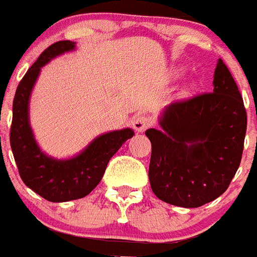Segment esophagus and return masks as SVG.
Wrapping results in <instances>:
<instances>
[{
	"label": "esophagus",
	"mask_w": 257,
	"mask_h": 257,
	"mask_svg": "<svg viewBox=\"0 0 257 257\" xmlns=\"http://www.w3.org/2000/svg\"><path fill=\"white\" fill-rule=\"evenodd\" d=\"M151 124H152V119H151L150 117H147V115H138L133 122L134 128H135L138 133H144Z\"/></svg>",
	"instance_id": "1"
}]
</instances>
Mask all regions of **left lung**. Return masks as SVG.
<instances>
[{"mask_svg": "<svg viewBox=\"0 0 257 257\" xmlns=\"http://www.w3.org/2000/svg\"><path fill=\"white\" fill-rule=\"evenodd\" d=\"M160 126L146 131L152 143L148 177L160 200L197 208L226 191L242 160L247 114L222 60L213 92L168 105Z\"/></svg>", "mask_w": 257, "mask_h": 257, "instance_id": "obj_1", "label": "left lung"}]
</instances>
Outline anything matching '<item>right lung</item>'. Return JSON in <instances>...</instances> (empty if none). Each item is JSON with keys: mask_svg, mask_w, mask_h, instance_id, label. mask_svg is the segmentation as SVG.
I'll return each instance as SVG.
<instances>
[{"mask_svg": "<svg viewBox=\"0 0 257 257\" xmlns=\"http://www.w3.org/2000/svg\"><path fill=\"white\" fill-rule=\"evenodd\" d=\"M75 49L70 40L57 41L44 50L19 83L13 101L10 146L24 185L52 203L84 197L100 183L109 160L134 137L131 128L110 131L93 139L87 148L67 160H57L40 150L28 118L30 96L41 67L54 57Z\"/></svg>", "mask_w": 257, "mask_h": 257, "instance_id": "1", "label": "right lung"}]
</instances>
